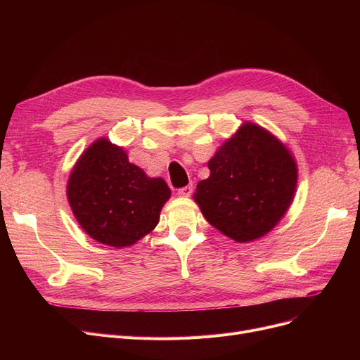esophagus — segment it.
I'll return each instance as SVG.
<instances>
[{
  "label": "esophagus",
  "mask_w": 360,
  "mask_h": 360,
  "mask_svg": "<svg viewBox=\"0 0 360 360\" xmlns=\"http://www.w3.org/2000/svg\"><path fill=\"white\" fill-rule=\"evenodd\" d=\"M191 194H193V185H186L178 190V195H181V197H190Z\"/></svg>",
  "instance_id": "obj_1"
}]
</instances>
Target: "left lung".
Masks as SVG:
<instances>
[{
  "label": "left lung",
  "mask_w": 360,
  "mask_h": 360,
  "mask_svg": "<svg viewBox=\"0 0 360 360\" xmlns=\"http://www.w3.org/2000/svg\"><path fill=\"white\" fill-rule=\"evenodd\" d=\"M210 176L197 185L194 200L217 231L251 242L285 216L293 201L297 166L280 140L245 122L209 160Z\"/></svg>",
  "instance_id": "obj_1"
}]
</instances>
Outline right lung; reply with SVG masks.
I'll return each mask as SVG.
<instances>
[{"label":"right lung","instance_id":"1","mask_svg":"<svg viewBox=\"0 0 360 360\" xmlns=\"http://www.w3.org/2000/svg\"><path fill=\"white\" fill-rule=\"evenodd\" d=\"M67 197L90 238L125 248L156 228L170 190L162 178H148L129 163L122 147L99 139L74 165Z\"/></svg>","mask_w":360,"mask_h":360}]
</instances>
